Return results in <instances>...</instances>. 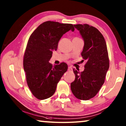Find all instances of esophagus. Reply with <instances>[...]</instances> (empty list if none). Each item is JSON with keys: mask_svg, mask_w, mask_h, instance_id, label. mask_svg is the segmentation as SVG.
<instances>
[{"mask_svg": "<svg viewBox=\"0 0 126 126\" xmlns=\"http://www.w3.org/2000/svg\"><path fill=\"white\" fill-rule=\"evenodd\" d=\"M72 68L71 67H68V71H72Z\"/></svg>", "mask_w": 126, "mask_h": 126, "instance_id": "34e87169", "label": "esophagus"}]
</instances>
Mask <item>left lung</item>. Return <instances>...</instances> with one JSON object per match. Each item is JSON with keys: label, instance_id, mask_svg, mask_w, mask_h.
Here are the masks:
<instances>
[{"label": "left lung", "instance_id": "left-lung-1", "mask_svg": "<svg viewBox=\"0 0 126 126\" xmlns=\"http://www.w3.org/2000/svg\"><path fill=\"white\" fill-rule=\"evenodd\" d=\"M74 26L84 40L81 55L87 62L83 72L73 69L76 77L71 88L77 98L86 101L94 97L104 83L109 58L105 39L98 30L87 24Z\"/></svg>", "mask_w": 126, "mask_h": 126}]
</instances>
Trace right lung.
<instances>
[{
  "mask_svg": "<svg viewBox=\"0 0 126 126\" xmlns=\"http://www.w3.org/2000/svg\"><path fill=\"white\" fill-rule=\"evenodd\" d=\"M70 30L74 31L72 24L47 21L30 36L23 58V67L28 86L38 99L52 96L59 81L67 71L65 63L53 66L49 61L53 51L57 50L61 37Z\"/></svg>",
  "mask_w": 126,
  "mask_h": 126,
  "instance_id": "1",
  "label": "right lung"
}]
</instances>
